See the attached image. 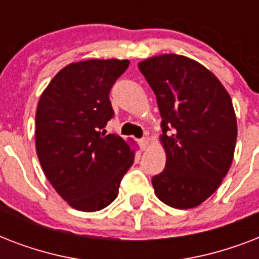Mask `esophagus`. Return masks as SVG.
<instances>
[{"label": "esophagus", "mask_w": 259, "mask_h": 259, "mask_svg": "<svg viewBox=\"0 0 259 259\" xmlns=\"http://www.w3.org/2000/svg\"><path fill=\"white\" fill-rule=\"evenodd\" d=\"M138 145H140V148H141L142 150H145L146 148H148V145H149V140L146 137L141 138V140H138Z\"/></svg>", "instance_id": "34e87169"}]
</instances>
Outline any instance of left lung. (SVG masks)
Listing matches in <instances>:
<instances>
[{
	"mask_svg": "<svg viewBox=\"0 0 259 259\" xmlns=\"http://www.w3.org/2000/svg\"><path fill=\"white\" fill-rule=\"evenodd\" d=\"M161 114L165 168L152 177L154 193L173 208L208 199L233 162L237 118L229 93L212 72L181 55L138 64Z\"/></svg>",
	"mask_w": 259,
	"mask_h": 259,
	"instance_id": "obj_1",
	"label": "left lung"
}]
</instances>
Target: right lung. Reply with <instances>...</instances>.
Masks as SVG:
<instances>
[{"label": "right lung", "instance_id": "obj_1", "mask_svg": "<svg viewBox=\"0 0 259 259\" xmlns=\"http://www.w3.org/2000/svg\"><path fill=\"white\" fill-rule=\"evenodd\" d=\"M127 60L72 63L56 74L36 111V150L56 192L79 211L94 212L117 197L134 162L130 145L106 134L114 117L110 91Z\"/></svg>", "mask_w": 259, "mask_h": 259}]
</instances>
